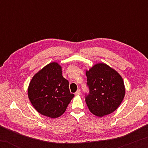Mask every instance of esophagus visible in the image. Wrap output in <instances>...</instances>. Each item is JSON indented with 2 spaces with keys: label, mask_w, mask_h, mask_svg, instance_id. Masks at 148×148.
<instances>
[{
  "label": "esophagus",
  "mask_w": 148,
  "mask_h": 148,
  "mask_svg": "<svg viewBox=\"0 0 148 148\" xmlns=\"http://www.w3.org/2000/svg\"><path fill=\"white\" fill-rule=\"evenodd\" d=\"M75 94L76 96H79V95L81 94V91H80L79 89H78V90H77V92L75 93Z\"/></svg>",
  "instance_id": "1"
}]
</instances>
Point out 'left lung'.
<instances>
[{
  "instance_id": "8db88e82",
  "label": "left lung",
  "mask_w": 148,
  "mask_h": 148,
  "mask_svg": "<svg viewBox=\"0 0 148 148\" xmlns=\"http://www.w3.org/2000/svg\"><path fill=\"white\" fill-rule=\"evenodd\" d=\"M90 94L86 98L89 110L102 117L116 110L125 95L124 82L121 75L104 62H99L86 70Z\"/></svg>"
}]
</instances>
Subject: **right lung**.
Returning <instances> with one entry per match:
<instances>
[{"label": "right lung", "instance_id": "1", "mask_svg": "<svg viewBox=\"0 0 148 148\" xmlns=\"http://www.w3.org/2000/svg\"><path fill=\"white\" fill-rule=\"evenodd\" d=\"M27 95L38 112L52 119L63 114L75 96L71 94L69 82L62 77V66L56 62L46 64L34 75Z\"/></svg>", "mask_w": 148, "mask_h": 148}]
</instances>
